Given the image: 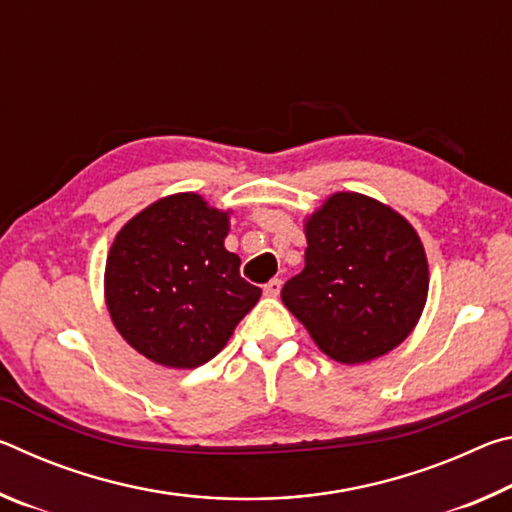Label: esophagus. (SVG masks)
<instances>
[{
    "instance_id": "34e87169",
    "label": "esophagus",
    "mask_w": 512,
    "mask_h": 512,
    "mask_svg": "<svg viewBox=\"0 0 512 512\" xmlns=\"http://www.w3.org/2000/svg\"><path fill=\"white\" fill-rule=\"evenodd\" d=\"M280 289H282V282L277 280V277H273L271 282H266V284H264V296H268V298H277V296H280Z\"/></svg>"
}]
</instances>
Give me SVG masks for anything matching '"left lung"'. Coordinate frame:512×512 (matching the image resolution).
Segmentation results:
<instances>
[{
  "mask_svg": "<svg viewBox=\"0 0 512 512\" xmlns=\"http://www.w3.org/2000/svg\"><path fill=\"white\" fill-rule=\"evenodd\" d=\"M305 268L282 302L329 359L366 363L397 348L422 316L429 264L413 225L393 207L336 192L307 216Z\"/></svg>",
  "mask_w": 512,
  "mask_h": 512,
  "instance_id": "8db88e82",
  "label": "left lung"
}]
</instances>
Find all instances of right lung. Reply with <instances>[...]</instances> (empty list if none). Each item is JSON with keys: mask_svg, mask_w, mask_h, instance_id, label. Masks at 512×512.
<instances>
[{"mask_svg": "<svg viewBox=\"0 0 512 512\" xmlns=\"http://www.w3.org/2000/svg\"><path fill=\"white\" fill-rule=\"evenodd\" d=\"M230 212L203 196H164L135 214L112 241L103 289L112 323L146 359L198 368L214 359L262 289L239 275L223 246Z\"/></svg>", "mask_w": 512, "mask_h": 512, "instance_id": "obj_1", "label": "right lung"}]
</instances>
